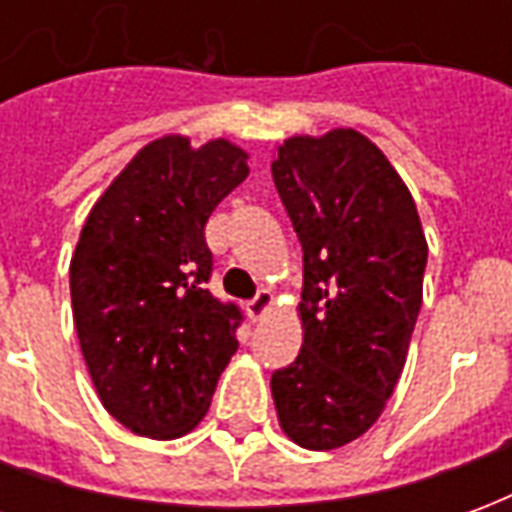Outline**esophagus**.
Here are the masks:
<instances>
[{"label":"esophagus","mask_w":512,"mask_h":512,"mask_svg":"<svg viewBox=\"0 0 512 512\" xmlns=\"http://www.w3.org/2000/svg\"><path fill=\"white\" fill-rule=\"evenodd\" d=\"M274 307V296H271V290H260L255 299L246 301V315L252 318V321H260L263 315H268Z\"/></svg>","instance_id":"34e87169"}]
</instances>
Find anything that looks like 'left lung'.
I'll return each mask as SVG.
<instances>
[{"mask_svg":"<svg viewBox=\"0 0 512 512\" xmlns=\"http://www.w3.org/2000/svg\"><path fill=\"white\" fill-rule=\"evenodd\" d=\"M271 175L304 252V343L271 376V395L290 441L337 450L373 428L395 392L428 241L403 178L354 128L290 136Z\"/></svg>","mask_w":512,"mask_h":512,"instance_id":"1","label":"left lung"}]
</instances>
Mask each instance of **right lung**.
I'll return each mask as SVG.
<instances>
[{
	"label": "right lung",
	"instance_id": "add662e5",
	"mask_svg": "<svg viewBox=\"0 0 512 512\" xmlns=\"http://www.w3.org/2000/svg\"><path fill=\"white\" fill-rule=\"evenodd\" d=\"M246 158L227 139H153L82 227L71 257L73 323L101 403L136 436L178 439L197 428L238 351L241 312L205 288V224L249 175Z\"/></svg>",
	"mask_w": 512,
	"mask_h": 512
}]
</instances>
